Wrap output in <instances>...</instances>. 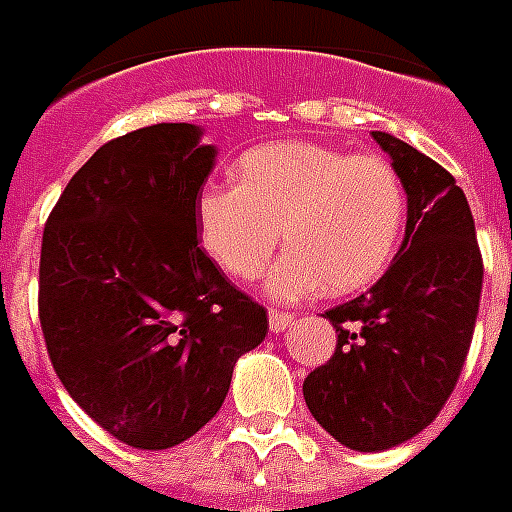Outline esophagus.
I'll return each mask as SVG.
<instances>
[{
  "label": "esophagus",
  "mask_w": 512,
  "mask_h": 512,
  "mask_svg": "<svg viewBox=\"0 0 512 512\" xmlns=\"http://www.w3.org/2000/svg\"><path fill=\"white\" fill-rule=\"evenodd\" d=\"M268 324H271L273 335H279V332H284V329L295 324V316L287 311H268Z\"/></svg>",
  "instance_id": "obj_1"
}]
</instances>
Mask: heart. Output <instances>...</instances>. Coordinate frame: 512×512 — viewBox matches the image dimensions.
Masks as SVG:
<instances>
[{
  "label": "heart",
  "instance_id": "1",
  "mask_svg": "<svg viewBox=\"0 0 512 512\" xmlns=\"http://www.w3.org/2000/svg\"><path fill=\"white\" fill-rule=\"evenodd\" d=\"M196 223L207 255L231 279L252 281L279 249L268 295L305 300L350 295L380 279L406 223V188L382 156L284 140L252 148L236 185L204 188Z\"/></svg>",
  "mask_w": 512,
  "mask_h": 512
}]
</instances>
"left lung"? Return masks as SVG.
<instances>
[{"instance_id": "obj_1", "label": "left lung", "mask_w": 512, "mask_h": 512, "mask_svg": "<svg viewBox=\"0 0 512 512\" xmlns=\"http://www.w3.org/2000/svg\"><path fill=\"white\" fill-rule=\"evenodd\" d=\"M406 188V233L366 295L324 313L335 356L303 382L329 436L385 452L436 420L468 356L484 263L468 199L449 172L388 132H372Z\"/></svg>"}]
</instances>
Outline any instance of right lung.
I'll return each mask as SVG.
<instances>
[{"label":"right lung","instance_id":"right-lung-1","mask_svg":"<svg viewBox=\"0 0 512 512\" xmlns=\"http://www.w3.org/2000/svg\"><path fill=\"white\" fill-rule=\"evenodd\" d=\"M196 124L111 140L68 180L47 217L39 321L55 374L100 428L170 449L225 401L233 366L268 313L225 279L196 236L215 146Z\"/></svg>","mask_w":512,"mask_h":512}]
</instances>
